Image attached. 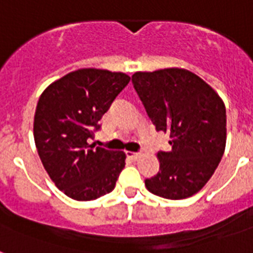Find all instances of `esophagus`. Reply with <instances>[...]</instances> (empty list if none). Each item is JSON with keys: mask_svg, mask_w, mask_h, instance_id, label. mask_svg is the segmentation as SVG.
I'll return each mask as SVG.
<instances>
[{"mask_svg": "<svg viewBox=\"0 0 253 253\" xmlns=\"http://www.w3.org/2000/svg\"><path fill=\"white\" fill-rule=\"evenodd\" d=\"M126 155H127V158L132 159V160H138L139 156H140V155L136 154V152H131V151H127Z\"/></svg>", "mask_w": 253, "mask_h": 253, "instance_id": "1", "label": "esophagus"}]
</instances>
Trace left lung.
<instances>
[{"label":"left lung","mask_w":253,"mask_h":253,"mask_svg":"<svg viewBox=\"0 0 253 253\" xmlns=\"http://www.w3.org/2000/svg\"><path fill=\"white\" fill-rule=\"evenodd\" d=\"M132 84L158 131L170 136V152H158L159 172L146 188L184 200L204 188L226 148V106L218 93L188 69L135 72Z\"/></svg>","instance_id":"left-lung-1"}]
</instances>
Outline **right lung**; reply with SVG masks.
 <instances>
[{
  "mask_svg": "<svg viewBox=\"0 0 253 253\" xmlns=\"http://www.w3.org/2000/svg\"><path fill=\"white\" fill-rule=\"evenodd\" d=\"M130 76L83 68L45 87L34 117V139L42 164L61 192L76 201H93L115 188L126 154L89 144L98 121Z\"/></svg>",
  "mask_w": 253,
  "mask_h": 253,
  "instance_id": "1",
  "label": "right lung"
}]
</instances>
